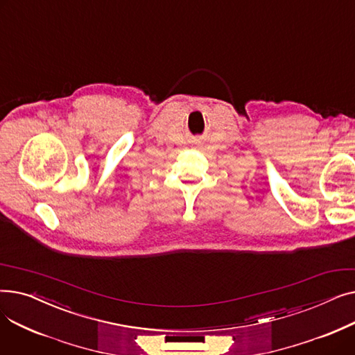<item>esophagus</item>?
Instances as JSON below:
<instances>
[{"instance_id":"1","label":"esophagus","mask_w":355,"mask_h":355,"mask_svg":"<svg viewBox=\"0 0 355 355\" xmlns=\"http://www.w3.org/2000/svg\"><path fill=\"white\" fill-rule=\"evenodd\" d=\"M197 148H198V149H202V148H204V146H202V145H201V144H198V145H197Z\"/></svg>"}]
</instances>
